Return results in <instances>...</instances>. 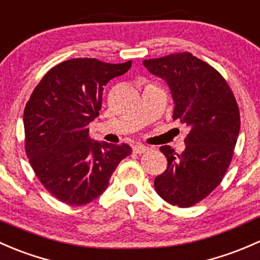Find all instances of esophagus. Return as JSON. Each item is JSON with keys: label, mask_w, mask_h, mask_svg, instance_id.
Masks as SVG:
<instances>
[{"label": "esophagus", "mask_w": 260, "mask_h": 260, "mask_svg": "<svg viewBox=\"0 0 260 260\" xmlns=\"http://www.w3.org/2000/svg\"><path fill=\"white\" fill-rule=\"evenodd\" d=\"M148 147L147 146H143V144H136L135 147H133V151L135 153H138V154H142V153H146L148 151Z\"/></svg>", "instance_id": "esophagus-1"}]
</instances>
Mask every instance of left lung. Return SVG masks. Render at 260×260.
Segmentation results:
<instances>
[{
  "instance_id": "obj_1",
  "label": "left lung",
  "mask_w": 260,
  "mask_h": 260,
  "mask_svg": "<svg viewBox=\"0 0 260 260\" xmlns=\"http://www.w3.org/2000/svg\"><path fill=\"white\" fill-rule=\"evenodd\" d=\"M143 64L168 84L174 121L189 127L182 154L169 146L159 148L168 167L154 178L155 192L172 206L188 208L219 185L231 165L240 129L238 105L222 75L189 52Z\"/></svg>"
}]
</instances>
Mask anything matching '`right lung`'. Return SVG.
<instances>
[{"mask_svg":"<svg viewBox=\"0 0 260 260\" xmlns=\"http://www.w3.org/2000/svg\"><path fill=\"white\" fill-rule=\"evenodd\" d=\"M132 62L72 58L51 68L23 112L24 148L43 187L70 206H83L107 189L128 144L97 142L88 124L100 116L103 88Z\"/></svg>","mask_w":260,"mask_h":260,"instance_id":"add662e5","label":"right lung"}]
</instances>
